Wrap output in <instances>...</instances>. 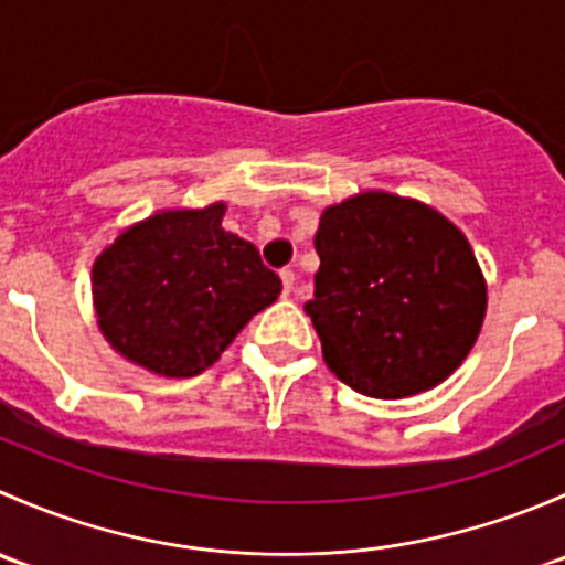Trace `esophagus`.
<instances>
[{"label": "esophagus", "mask_w": 565, "mask_h": 565, "mask_svg": "<svg viewBox=\"0 0 565 565\" xmlns=\"http://www.w3.org/2000/svg\"><path fill=\"white\" fill-rule=\"evenodd\" d=\"M281 284H284V295L292 292V287H295V273L289 270V267H284V270H281Z\"/></svg>", "instance_id": "1"}]
</instances>
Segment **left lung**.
<instances>
[{
  "label": "left lung",
  "instance_id": "left-lung-1",
  "mask_svg": "<svg viewBox=\"0 0 565 565\" xmlns=\"http://www.w3.org/2000/svg\"><path fill=\"white\" fill-rule=\"evenodd\" d=\"M306 315L330 372L352 391L404 398L440 385L487 315V281L457 226L415 199L366 191L324 207Z\"/></svg>",
  "mask_w": 565,
  "mask_h": 565
}]
</instances>
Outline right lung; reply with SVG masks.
<instances>
[{
  "instance_id": "right-lung-1",
  "label": "right lung",
  "mask_w": 565,
  "mask_h": 565,
  "mask_svg": "<svg viewBox=\"0 0 565 565\" xmlns=\"http://www.w3.org/2000/svg\"><path fill=\"white\" fill-rule=\"evenodd\" d=\"M224 202L161 210L128 226L93 265L108 344L161 377H193L281 295L254 243L221 226Z\"/></svg>"
}]
</instances>
